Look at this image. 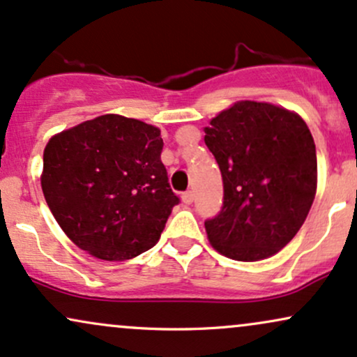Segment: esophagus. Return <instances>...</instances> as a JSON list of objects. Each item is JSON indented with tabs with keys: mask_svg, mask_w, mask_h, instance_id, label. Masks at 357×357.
I'll use <instances>...</instances> for the list:
<instances>
[{
	"mask_svg": "<svg viewBox=\"0 0 357 357\" xmlns=\"http://www.w3.org/2000/svg\"><path fill=\"white\" fill-rule=\"evenodd\" d=\"M182 202L185 204V205H190L192 202H194V192H192V190L183 192V194H182Z\"/></svg>",
	"mask_w": 357,
	"mask_h": 357,
	"instance_id": "obj_1",
	"label": "esophagus"
}]
</instances>
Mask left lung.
Returning <instances> with one entry per match:
<instances>
[{
    "label": "left lung",
    "mask_w": 357,
    "mask_h": 357,
    "mask_svg": "<svg viewBox=\"0 0 357 357\" xmlns=\"http://www.w3.org/2000/svg\"><path fill=\"white\" fill-rule=\"evenodd\" d=\"M205 127L224 180V205L205 222L217 252L241 262L272 257L303 227L317 190L314 138L296 112L241 100Z\"/></svg>",
    "instance_id": "1"
}]
</instances>
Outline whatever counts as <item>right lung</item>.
<instances>
[{"label":"right lung","instance_id":"obj_1","mask_svg":"<svg viewBox=\"0 0 357 357\" xmlns=\"http://www.w3.org/2000/svg\"><path fill=\"white\" fill-rule=\"evenodd\" d=\"M160 128L107 113L50 138L41 188L66 237L120 262L157 244L178 197L160 160Z\"/></svg>","mask_w":357,"mask_h":357}]
</instances>
